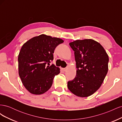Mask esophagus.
<instances>
[{"label": "esophagus", "instance_id": "1", "mask_svg": "<svg viewBox=\"0 0 122 122\" xmlns=\"http://www.w3.org/2000/svg\"><path fill=\"white\" fill-rule=\"evenodd\" d=\"M62 71H64V72H65V71H66V70H67V68H62Z\"/></svg>", "mask_w": 122, "mask_h": 122}]
</instances>
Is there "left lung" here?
Segmentation results:
<instances>
[{
  "instance_id": "1",
  "label": "left lung",
  "mask_w": 122,
  "mask_h": 122,
  "mask_svg": "<svg viewBox=\"0 0 122 122\" xmlns=\"http://www.w3.org/2000/svg\"><path fill=\"white\" fill-rule=\"evenodd\" d=\"M69 45L74 51L77 70L68 87L77 96H90L101 86L107 73L108 56L101 44L92 39L76 40Z\"/></svg>"
}]
</instances>
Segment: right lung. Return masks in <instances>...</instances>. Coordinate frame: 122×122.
<instances>
[{
	"label": "right lung",
	"mask_w": 122,
	"mask_h": 122,
	"mask_svg": "<svg viewBox=\"0 0 122 122\" xmlns=\"http://www.w3.org/2000/svg\"><path fill=\"white\" fill-rule=\"evenodd\" d=\"M64 41L45 35L28 40L22 47L18 55L19 74L25 87L30 93L41 95L51 87L60 68L54 64V51Z\"/></svg>",
	"instance_id": "add662e5"
}]
</instances>
